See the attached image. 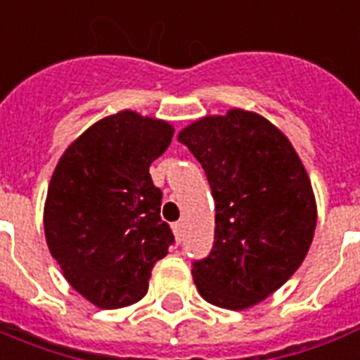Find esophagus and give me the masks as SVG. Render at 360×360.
Instances as JSON below:
<instances>
[{"label": "esophagus", "instance_id": "esophagus-1", "mask_svg": "<svg viewBox=\"0 0 360 360\" xmlns=\"http://www.w3.org/2000/svg\"><path fill=\"white\" fill-rule=\"evenodd\" d=\"M172 229H174V236H176V240L182 241V238H184V221H178V223H174V225H172Z\"/></svg>", "mask_w": 360, "mask_h": 360}]
</instances>
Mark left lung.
I'll return each instance as SVG.
<instances>
[{"instance_id": "1", "label": "left lung", "mask_w": 360, "mask_h": 360, "mask_svg": "<svg viewBox=\"0 0 360 360\" xmlns=\"http://www.w3.org/2000/svg\"><path fill=\"white\" fill-rule=\"evenodd\" d=\"M202 165L215 200L214 247L193 262L208 303L249 309L303 264L316 229L310 178L288 137L258 113L230 109L178 134Z\"/></svg>"}]
</instances>
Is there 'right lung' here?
Instances as JSON below:
<instances>
[{
	"label": "right lung",
	"mask_w": 360,
	"mask_h": 360,
	"mask_svg": "<svg viewBox=\"0 0 360 360\" xmlns=\"http://www.w3.org/2000/svg\"><path fill=\"white\" fill-rule=\"evenodd\" d=\"M172 134L165 120L119 111L83 131L53 171L46 241L72 288L100 309L145 297L152 267L174 243L148 172Z\"/></svg>",
	"instance_id": "obj_1"
}]
</instances>
